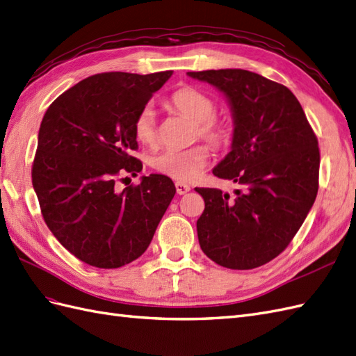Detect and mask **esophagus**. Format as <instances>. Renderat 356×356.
<instances>
[{"label":"esophagus","instance_id":"1","mask_svg":"<svg viewBox=\"0 0 356 356\" xmlns=\"http://www.w3.org/2000/svg\"><path fill=\"white\" fill-rule=\"evenodd\" d=\"M176 191H177L179 195H184V194L189 193L191 186L186 185V184H184V181H176Z\"/></svg>","mask_w":356,"mask_h":356}]
</instances>
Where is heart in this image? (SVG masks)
<instances>
[{"label": "heart", "instance_id": "1", "mask_svg": "<svg viewBox=\"0 0 356 356\" xmlns=\"http://www.w3.org/2000/svg\"><path fill=\"white\" fill-rule=\"evenodd\" d=\"M168 105L176 113L195 122L194 136L203 138L213 149L227 147L232 141V129L229 123L215 117L216 106L213 100L193 87L176 90L168 99ZM136 140L145 145L158 141L156 114L152 106H144L134 123ZM209 158V150L203 144L191 145L188 149H163L150 158V165L163 176L176 180H193L203 170Z\"/></svg>", "mask_w": 356, "mask_h": 356}]
</instances>
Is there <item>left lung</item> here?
Listing matches in <instances>:
<instances>
[{"instance_id": "obj_1", "label": "left lung", "mask_w": 356, "mask_h": 356, "mask_svg": "<svg viewBox=\"0 0 356 356\" xmlns=\"http://www.w3.org/2000/svg\"><path fill=\"white\" fill-rule=\"evenodd\" d=\"M216 87L233 115L232 150L213 168L242 189L234 197L195 188L204 200L197 221L206 256L229 269H254L287 248L318 189L317 138L302 106L282 84L243 69L188 72Z\"/></svg>"}]
</instances>
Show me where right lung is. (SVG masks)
Here are the masks:
<instances>
[{
	"instance_id": "1",
	"label": "right lung",
	"mask_w": 356,
	"mask_h": 356,
	"mask_svg": "<svg viewBox=\"0 0 356 356\" xmlns=\"http://www.w3.org/2000/svg\"><path fill=\"white\" fill-rule=\"evenodd\" d=\"M171 70L105 72L70 87L49 105L39 129L31 177L43 220L58 242L90 266L115 269L147 250L176 194L172 180L143 176L123 191L115 177L143 163L134 123Z\"/></svg>"
}]
</instances>
